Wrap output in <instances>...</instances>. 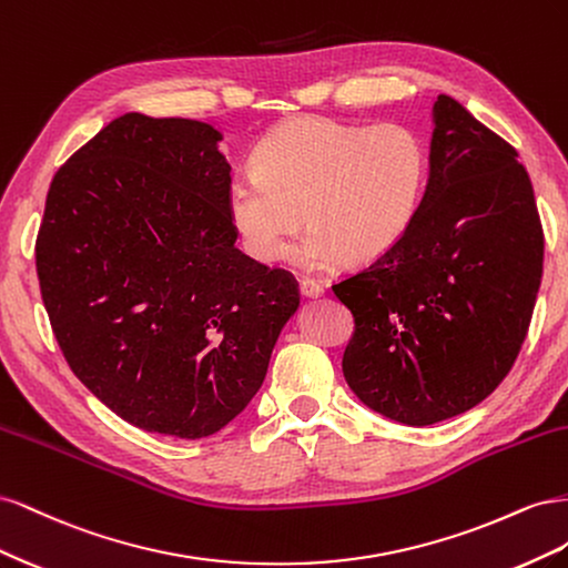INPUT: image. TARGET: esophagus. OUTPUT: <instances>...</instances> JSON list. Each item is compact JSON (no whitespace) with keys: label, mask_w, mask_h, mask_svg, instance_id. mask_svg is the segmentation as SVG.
Listing matches in <instances>:
<instances>
[{"label":"esophagus","mask_w":568,"mask_h":568,"mask_svg":"<svg viewBox=\"0 0 568 568\" xmlns=\"http://www.w3.org/2000/svg\"><path fill=\"white\" fill-rule=\"evenodd\" d=\"M298 286H301V294H303L305 298H320V296L324 294V286H322L320 282L311 280V277L298 280Z\"/></svg>","instance_id":"esophagus-1"}]
</instances>
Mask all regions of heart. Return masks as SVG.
Segmentation results:
<instances>
[{
  "instance_id": "b5f03b06",
  "label": "heart",
  "mask_w": 568,
  "mask_h": 568,
  "mask_svg": "<svg viewBox=\"0 0 568 568\" xmlns=\"http://www.w3.org/2000/svg\"><path fill=\"white\" fill-rule=\"evenodd\" d=\"M253 161L227 189L234 227L253 257L277 263L307 222L313 230L296 251L305 267L388 253L417 220L428 173L426 146L412 128L329 115L286 120L257 144Z\"/></svg>"
}]
</instances>
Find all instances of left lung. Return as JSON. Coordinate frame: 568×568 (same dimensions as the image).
<instances>
[{
	"mask_svg": "<svg viewBox=\"0 0 568 568\" xmlns=\"http://www.w3.org/2000/svg\"><path fill=\"white\" fill-rule=\"evenodd\" d=\"M417 220L332 286L355 320L343 376L409 426L462 415L503 384L528 334L545 234L519 153L440 94Z\"/></svg>",
	"mask_w": 568,
	"mask_h": 568,
	"instance_id": "obj_1",
	"label": "left lung"
}]
</instances>
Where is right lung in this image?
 <instances>
[{
  "label": "right lung",
  "mask_w": 568,
  "mask_h": 568,
  "mask_svg": "<svg viewBox=\"0 0 568 568\" xmlns=\"http://www.w3.org/2000/svg\"><path fill=\"white\" fill-rule=\"evenodd\" d=\"M222 134L125 113L47 192L42 301L68 367L120 419L196 440L261 388L298 282L234 246Z\"/></svg>",
  "instance_id": "right-lung-1"
}]
</instances>
